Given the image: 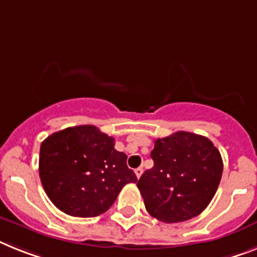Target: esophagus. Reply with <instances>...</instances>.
<instances>
[{
    "mask_svg": "<svg viewBox=\"0 0 257 257\" xmlns=\"http://www.w3.org/2000/svg\"><path fill=\"white\" fill-rule=\"evenodd\" d=\"M142 171H144V170H142V167H139V169H136V170H135V174H136V176H137V179L141 178Z\"/></svg>",
    "mask_w": 257,
    "mask_h": 257,
    "instance_id": "34e87169",
    "label": "esophagus"
}]
</instances>
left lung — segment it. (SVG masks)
Here are the masks:
<instances>
[{
  "label": "left lung",
  "instance_id": "1",
  "mask_svg": "<svg viewBox=\"0 0 257 257\" xmlns=\"http://www.w3.org/2000/svg\"><path fill=\"white\" fill-rule=\"evenodd\" d=\"M153 169L137 182L149 214L166 223L193 218L209 205L221 182L218 149L204 136L176 132L154 141Z\"/></svg>",
  "mask_w": 257,
  "mask_h": 257
}]
</instances>
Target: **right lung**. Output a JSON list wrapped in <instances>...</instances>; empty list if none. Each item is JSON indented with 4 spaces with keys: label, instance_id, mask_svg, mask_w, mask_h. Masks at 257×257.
<instances>
[{
    "label": "right lung",
    "instance_id": "add662e5",
    "mask_svg": "<svg viewBox=\"0 0 257 257\" xmlns=\"http://www.w3.org/2000/svg\"><path fill=\"white\" fill-rule=\"evenodd\" d=\"M113 146L115 139L94 125L62 129L42 142L39 175L56 208L73 217H96L125 184L137 182L126 155Z\"/></svg>",
    "mask_w": 257,
    "mask_h": 257
}]
</instances>
